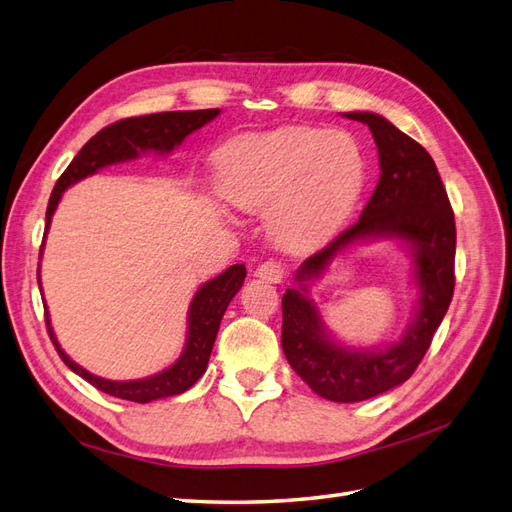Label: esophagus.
<instances>
[{
	"instance_id": "obj_1",
	"label": "esophagus",
	"mask_w": 512,
	"mask_h": 512,
	"mask_svg": "<svg viewBox=\"0 0 512 512\" xmlns=\"http://www.w3.org/2000/svg\"><path fill=\"white\" fill-rule=\"evenodd\" d=\"M256 277H260V280H265V282H271V284H280L286 277V269L282 262L267 260V262H262V265H258Z\"/></svg>"
}]
</instances>
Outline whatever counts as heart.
I'll return each mask as SVG.
<instances>
[{"label":"heart","instance_id":"1","mask_svg":"<svg viewBox=\"0 0 512 512\" xmlns=\"http://www.w3.org/2000/svg\"><path fill=\"white\" fill-rule=\"evenodd\" d=\"M367 173L354 134L290 126L230 141L218 156V192L239 211H267L271 237L303 252L344 226Z\"/></svg>","mask_w":512,"mask_h":512}]
</instances>
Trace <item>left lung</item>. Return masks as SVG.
Returning a JSON list of instances; mask_svg holds the SVG:
<instances>
[{"mask_svg":"<svg viewBox=\"0 0 512 512\" xmlns=\"http://www.w3.org/2000/svg\"><path fill=\"white\" fill-rule=\"evenodd\" d=\"M371 130L380 179L361 218L324 250L309 256L282 297V348L290 367L316 395L354 404L404 384L423 361L455 290V215L436 162L414 138L376 113H344ZM376 238L406 242L415 260L419 301L399 343L382 349H350L330 337L308 299V282L350 244Z\"/></svg>","mask_w":512,"mask_h":512,"instance_id":"left-lung-1","label":"left lung"}]
</instances>
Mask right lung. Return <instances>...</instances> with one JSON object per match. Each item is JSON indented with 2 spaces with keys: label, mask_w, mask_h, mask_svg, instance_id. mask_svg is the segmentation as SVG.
Segmentation results:
<instances>
[{
  "label": "right lung",
  "mask_w": 512,
  "mask_h": 512,
  "mask_svg": "<svg viewBox=\"0 0 512 512\" xmlns=\"http://www.w3.org/2000/svg\"><path fill=\"white\" fill-rule=\"evenodd\" d=\"M218 115L220 108H205V111H170L121 119L117 123H111V126H106L96 136L89 138L83 149L76 153V158L70 162V166L64 170V175L57 179L53 194L49 198V207H46L44 230L49 232L51 218L59 205L61 194L76 181L98 173L104 166L136 160L138 156H143V153L149 151H156L158 156H168L170 151L185 141V136H190L198 128H203L205 123L213 121ZM245 275V265H232L224 273L213 277V280L205 282L196 290L188 309V339H185L181 356L173 365L160 371V374H153L149 378L119 382L91 374V371L83 369L79 363H74L70 356L61 350L51 327L49 312H46V329H49L51 342L55 344L61 361H64L74 374H79L83 380L94 384L102 393L136 401V404H149L153 399L173 397L188 391L190 386L205 374L215 337H218L220 331L222 316L232 297H235L239 288L243 286ZM38 286L42 288L40 269Z\"/></svg>",
  "instance_id": "obj_1"
}]
</instances>
